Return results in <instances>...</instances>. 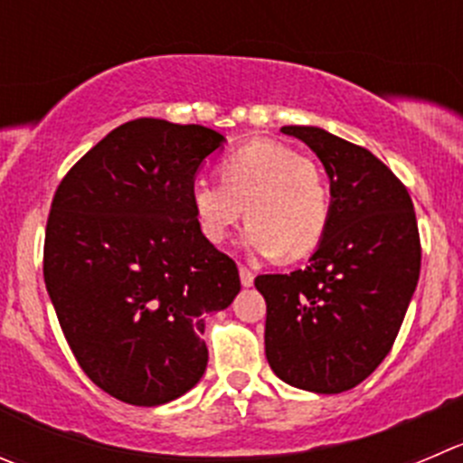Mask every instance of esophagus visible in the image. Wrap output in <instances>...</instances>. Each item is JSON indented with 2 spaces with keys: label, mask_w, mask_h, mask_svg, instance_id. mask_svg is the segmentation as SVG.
Wrapping results in <instances>:
<instances>
[{
  "label": "esophagus",
  "mask_w": 463,
  "mask_h": 463,
  "mask_svg": "<svg viewBox=\"0 0 463 463\" xmlns=\"http://www.w3.org/2000/svg\"><path fill=\"white\" fill-rule=\"evenodd\" d=\"M240 278H241V285L250 287V285H253V280H255V273L250 271L249 267H244V264H240Z\"/></svg>",
  "instance_id": "esophagus-1"
}]
</instances>
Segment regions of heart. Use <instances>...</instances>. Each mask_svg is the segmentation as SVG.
Here are the masks:
<instances>
[{
  "mask_svg": "<svg viewBox=\"0 0 463 463\" xmlns=\"http://www.w3.org/2000/svg\"><path fill=\"white\" fill-rule=\"evenodd\" d=\"M219 181H196L192 213L203 240L222 244L246 217L244 244L262 255L298 260L323 241L330 187L309 156L276 140H250L219 163Z\"/></svg>",
  "mask_w": 463,
  "mask_h": 463,
  "instance_id": "obj_1",
  "label": "heart"
}]
</instances>
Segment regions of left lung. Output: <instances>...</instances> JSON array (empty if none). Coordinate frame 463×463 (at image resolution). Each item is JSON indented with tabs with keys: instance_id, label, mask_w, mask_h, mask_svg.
<instances>
[{
	"instance_id": "1",
	"label": "left lung",
	"mask_w": 463,
	"mask_h": 463,
	"mask_svg": "<svg viewBox=\"0 0 463 463\" xmlns=\"http://www.w3.org/2000/svg\"><path fill=\"white\" fill-rule=\"evenodd\" d=\"M330 178V223L305 269L264 273V353L282 383L341 393L389 355L420 273L414 203L396 174L364 146L317 127H282Z\"/></svg>"
}]
</instances>
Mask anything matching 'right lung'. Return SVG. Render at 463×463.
<instances>
[{
  "label": "right lung",
  "instance_id": "add662e5",
  "mask_svg": "<svg viewBox=\"0 0 463 463\" xmlns=\"http://www.w3.org/2000/svg\"><path fill=\"white\" fill-rule=\"evenodd\" d=\"M223 145L199 124L133 119L58 185L44 285L83 373L118 401L165 405L208 366L203 314L240 294V271L199 232L190 190Z\"/></svg>",
  "mask_w": 463,
  "mask_h": 463
}]
</instances>
